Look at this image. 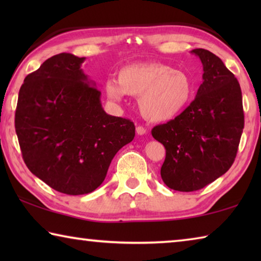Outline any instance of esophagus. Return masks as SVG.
<instances>
[{
	"label": "esophagus",
	"instance_id": "34e87169",
	"mask_svg": "<svg viewBox=\"0 0 261 261\" xmlns=\"http://www.w3.org/2000/svg\"><path fill=\"white\" fill-rule=\"evenodd\" d=\"M136 134L138 136H143L146 134V129H145L144 126H137L136 127Z\"/></svg>",
	"mask_w": 261,
	"mask_h": 261
}]
</instances>
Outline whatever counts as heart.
I'll use <instances>...</instances> for the list:
<instances>
[{
	"instance_id": "b5f03b06",
	"label": "heart",
	"mask_w": 261,
	"mask_h": 261,
	"mask_svg": "<svg viewBox=\"0 0 261 261\" xmlns=\"http://www.w3.org/2000/svg\"><path fill=\"white\" fill-rule=\"evenodd\" d=\"M105 92L121 102L125 94L138 96L140 114L149 122H167L187 109L194 95V85L187 72L167 64L149 62L123 67L117 81L108 79Z\"/></svg>"
}]
</instances>
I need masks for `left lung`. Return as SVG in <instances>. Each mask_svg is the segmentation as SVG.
I'll use <instances>...</instances> for the list:
<instances>
[{
  "label": "left lung",
  "mask_w": 261,
  "mask_h": 261,
  "mask_svg": "<svg viewBox=\"0 0 261 261\" xmlns=\"http://www.w3.org/2000/svg\"><path fill=\"white\" fill-rule=\"evenodd\" d=\"M202 63V84L184 112L152 136L166 148L161 177L168 188L190 192L226 174L244 127L240 83L210 50H191Z\"/></svg>",
  "instance_id": "obj_1"
}]
</instances>
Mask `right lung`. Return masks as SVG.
<instances>
[{"label":"right lung","instance_id":"1","mask_svg":"<svg viewBox=\"0 0 261 261\" xmlns=\"http://www.w3.org/2000/svg\"><path fill=\"white\" fill-rule=\"evenodd\" d=\"M84 61L61 53L28 74L15 116L31 173L71 196L100 187L115 154L131 143L136 130L130 120L105 112L101 92L81 68Z\"/></svg>","mask_w":261,"mask_h":261}]
</instances>
